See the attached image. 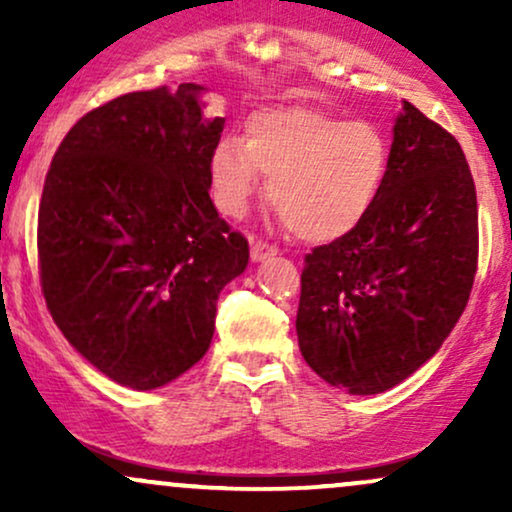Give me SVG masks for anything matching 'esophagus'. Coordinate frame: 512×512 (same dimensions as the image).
<instances>
[{
    "instance_id": "34e87169",
    "label": "esophagus",
    "mask_w": 512,
    "mask_h": 512,
    "mask_svg": "<svg viewBox=\"0 0 512 512\" xmlns=\"http://www.w3.org/2000/svg\"><path fill=\"white\" fill-rule=\"evenodd\" d=\"M274 255H276L274 245L262 243V240H252V245H250L252 262H264V260H269V257H274Z\"/></svg>"
}]
</instances>
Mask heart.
I'll return each mask as SVG.
<instances>
[{"label":"heart","mask_w":512,"mask_h":512,"mask_svg":"<svg viewBox=\"0 0 512 512\" xmlns=\"http://www.w3.org/2000/svg\"><path fill=\"white\" fill-rule=\"evenodd\" d=\"M390 144L366 120L315 108L260 110L245 139L223 137L209 154V195L223 216L240 219L269 178V199L308 243L356 231L383 192Z\"/></svg>","instance_id":"heart-1"}]
</instances>
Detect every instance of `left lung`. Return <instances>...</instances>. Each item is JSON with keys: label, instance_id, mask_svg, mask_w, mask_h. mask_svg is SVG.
<instances>
[{"label": "left lung", "instance_id": "left-lung-1", "mask_svg": "<svg viewBox=\"0 0 512 512\" xmlns=\"http://www.w3.org/2000/svg\"><path fill=\"white\" fill-rule=\"evenodd\" d=\"M477 192L462 146L402 101L378 202L305 255L296 332L310 368L349 395L416 373L460 320L477 272Z\"/></svg>", "mask_w": 512, "mask_h": 512}]
</instances>
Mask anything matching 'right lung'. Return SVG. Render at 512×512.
Listing matches in <instances>:
<instances>
[{"label": "right lung", "instance_id": "add662e5", "mask_svg": "<svg viewBox=\"0 0 512 512\" xmlns=\"http://www.w3.org/2000/svg\"><path fill=\"white\" fill-rule=\"evenodd\" d=\"M199 84L91 110L52 158L38 211L40 284L67 342L117 385L156 390L207 354L216 301L248 240L219 219L207 163L223 117Z\"/></svg>", "mask_w": 512, "mask_h": 512}]
</instances>
